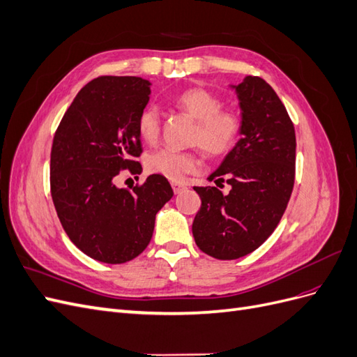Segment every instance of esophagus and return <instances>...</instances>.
<instances>
[{"mask_svg": "<svg viewBox=\"0 0 357 357\" xmlns=\"http://www.w3.org/2000/svg\"><path fill=\"white\" fill-rule=\"evenodd\" d=\"M171 186H172V190H174V193H181L183 190L186 189L185 185H181V183H177V181H172Z\"/></svg>", "mask_w": 357, "mask_h": 357, "instance_id": "1", "label": "esophagus"}]
</instances>
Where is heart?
I'll use <instances>...</instances> for the list:
<instances>
[{
	"instance_id": "b5f03b06",
	"label": "heart",
	"mask_w": 357,
	"mask_h": 357,
	"mask_svg": "<svg viewBox=\"0 0 357 357\" xmlns=\"http://www.w3.org/2000/svg\"><path fill=\"white\" fill-rule=\"evenodd\" d=\"M174 105L197 121L192 142L205 153L222 156L235 146L241 132V119L232 110H223V101L218 95L204 88H190L176 96ZM160 123L158 107L147 105L138 114L137 131L146 143L153 144L159 138ZM146 167L153 174L178 181L199 167V158L193 152L160 149L149 155Z\"/></svg>"
}]
</instances>
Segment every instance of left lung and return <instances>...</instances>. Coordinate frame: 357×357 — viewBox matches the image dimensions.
Masks as SVG:
<instances>
[{
  "instance_id": "obj_1",
  "label": "left lung",
  "mask_w": 357,
  "mask_h": 357,
  "mask_svg": "<svg viewBox=\"0 0 357 357\" xmlns=\"http://www.w3.org/2000/svg\"><path fill=\"white\" fill-rule=\"evenodd\" d=\"M232 88L240 100L241 138L208 177L218 188H193L201 198L193 238L220 261L243 257L266 241L295 183V128L278 95L256 75ZM225 181L231 185L228 196L218 189Z\"/></svg>"
}]
</instances>
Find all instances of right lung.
<instances>
[{"label": "right lung", "instance_id": "1", "mask_svg": "<svg viewBox=\"0 0 357 357\" xmlns=\"http://www.w3.org/2000/svg\"><path fill=\"white\" fill-rule=\"evenodd\" d=\"M150 98L142 77L102 75L75 96L53 137L50 192L70 240L89 257L125 264L152 240L156 213L174 192L164 176L121 189L122 169L142 172L137 131L139 112Z\"/></svg>", "mask_w": 357, "mask_h": 357}]
</instances>
